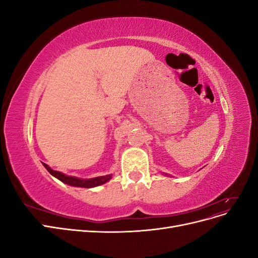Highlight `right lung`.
Segmentation results:
<instances>
[{"instance_id": "right-lung-1", "label": "right lung", "mask_w": 258, "mask_h": 258, "mask_svg": "<svg viewBox=\"0 0 258 258\" xmlns=\"http://www.w3.org/2000/svg\"><path fill=\"white\" fill-rule=\"evenodd\" d=\"M44 167L47 169L48 172L53 175L54 177H57L60 179L61 182H63L66 184H69L71 186H77V187H85V188H90V187H96L99 185H102L106 183L108 179H111L112 175H105V176H98V177H93L89 179H82V178H77L74 176H68L63 173L59 172V171H54L50 169L46 163H43Z\"/></svg>"}]
</instances>
